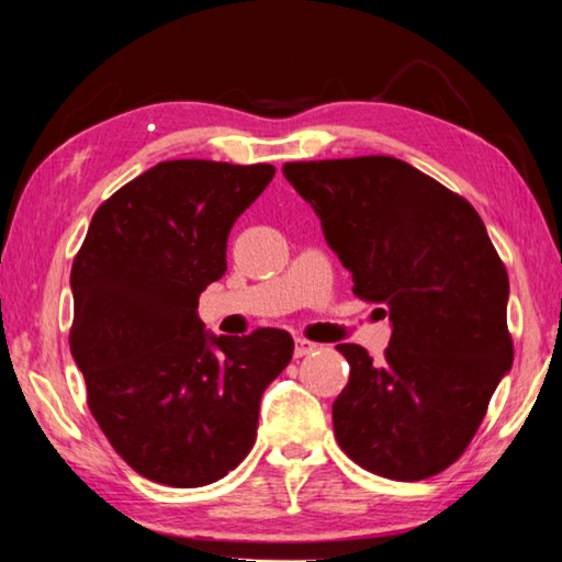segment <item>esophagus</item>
<instances>
[{
  "mask_svg": "<svg viewBox=\"0 0 562 562\" xmlns=\"http://www.w3.org/2000/svg\"><path fill=\"white\" fill-rule=\"evenodd\" d=\"M315 342H310V340H305V338H297L295 340V358H305V356H310V353H315Z\"/></svg>",
  "mask_w": 562,
  "mask_h": 562,
  "instance_id": "obj_1",
  "label": "esophagus"
}]
</instances>
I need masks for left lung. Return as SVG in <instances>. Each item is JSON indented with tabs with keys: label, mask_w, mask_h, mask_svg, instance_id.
<instances>
[{
	"label": "left lung",
	"mask_w": 562,
	"mask_h": 562,
	"mask_svg": "<svg viewBox=\"0 0 562 562\" xmlns=\"http://www.w3.org/2000/svg\"><path fill=\"white\" fill-rule=\"evenodd\" d=\"M282 171L353 274L356 297L386 305L393 323L383 361L338 346L350 379L333 404L335 439L389 480L443 472L474 439L515 358L507 270L480 214L393 156L292 161Z\"/></svg>",
	"instance_id": "obj_1"
}]
</instances>
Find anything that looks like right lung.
Listing matches in <instances>:
<instances>
[{"label": "right lung", "mask_w": 562, "mask_h": 562, "mask_svg": "<svg viewBox=\"0 0 562 562\" xmlns=\"http://www.w3.org/2000/svg\"><path fill=\"white\" fill-rule=\"evenodd\" d=\"M272 176L270 164L161 161L98 206L75 255L70 350L90 414L146 480L187 490L232 472L295 350L278 328L206 338L196 313L227 270L232 224Z\"/></svg>", "instance_id": "right-lung-1"}]
</instances>
